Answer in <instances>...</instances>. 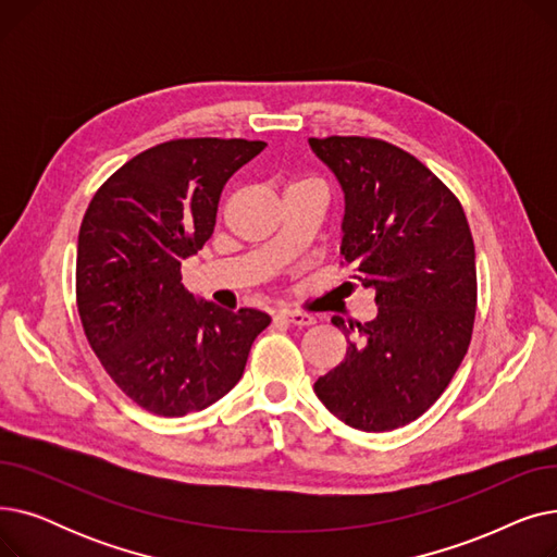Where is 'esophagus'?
Listing matches in <instances>:
<instances>
[{
  "instance_id": "34e87169",
  "label": "esophagus",
  "mask_w": 557,
  "mask_h": 557,
  "mask_svg": "<svg viewBox=\"0 0 557 557\" xmlns=\"http://www.w3.org/2000/svg\"><path fill=\"white\" fill-rule=\"evenodd\" d=\"M282 320H286V323L290 325H298V327H309L315 323V318L309 315V313H302V311H290V309H282L277 313Z\"/></svg>"
}]
</instances>
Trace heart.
<instances>
[{"mask_svg":"<svg viewBox=\"0 0 557 557\" xmlns=\"http://www.w3.org/2000/svg\"><path fill=\"white\" fill-rule=\"evenodd\" d=\"M305 185H315V183H313V181H309V178H300V181H294V183H290V185H288V189H290V187H305Z\"/></svg>","mask_w":557,"mask_h":557,"instance_id":"obj_1","label":"heart"}]
</instances>
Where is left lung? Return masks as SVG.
<instances>
[{"mask_svg":"<svg viewBox=\"0 0 557 557\" xmlns=\"http://www.w3.org/2000/svg\"><path fill=\"white\" fill-rule=\"evenodd\" d=\"M345 194L343 261L374 288L379 313L347 341L313 391L347 426L382 433L418 420L470 347L476 252L456 194L399 146L359 135L311 137ZM332 323L349 334L338 315ZM352 327V325H349Z\"/></svg>","mask_w":557,"mask_h":557,"instance_id":"left-lung-1","label":"left lung"}]
</instances>
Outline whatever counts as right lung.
I'll return each instance as SVG.
<instances>
[{
  "label": "right lung",
  "mask_w": 557,
  "mask_h": 557,
  "mask_svg": "<svg viewBox=\"0 0 557 557\" xmlns=\"http://www.w3.org/2000/svg\"><path fill=\"white\" fill-rule=\"evenodd\" d=\"M263 149L237 137L169 139L116 169L87 205L76 250L83 332L144 411L183 418L221 399L271 325L257 309L196 302L181 275L212 237L230 175Z\"/></svg>",
  "instance_id": "1"
}]
</instances>
